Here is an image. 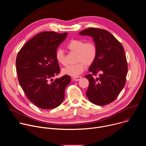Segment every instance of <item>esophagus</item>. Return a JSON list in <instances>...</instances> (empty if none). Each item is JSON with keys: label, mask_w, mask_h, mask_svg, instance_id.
I'll return each instance as SVG.
<instances>
[{"label": "esophagus", "mask_w": 146, "mask_h": 146, "mask_svg": "<svg viewBox=\"0 0 146 146\" xmlns=\"http://www.w3.org/2000/svg\"><path fill=\"white\" fill-rule=\"evenodd\" d=\"M81 78V76H77V77H73V78H72V80H73V81H79Z\"/></svg>", "instance_id": "34e87169"}]
</instances>
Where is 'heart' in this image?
Wrapping results in <instances>:
<instances>
[{"instance_id": "heart-1", "label": "heart", "mask_w": 146, "mask_h": 146, "mask_svg": "<svg viewBox=\"0 0 146 146\" xmlns=\"http://www.w3.org/2000/svg\"><path fill=\"white\" fill-rule=\"evenodd\" d=\"M67 48L72 52L77 54L75 65H69L62 69V73L72 77H77L85 69V65H92L97 55V49L92 42H86L84 40L74 39L71 40L66 46ZM55 58L59 64H66L65 54L61 49H58L55 52Z\"/></svg>"}]
</instances>
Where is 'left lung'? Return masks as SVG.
Instances as JSON below:
<instances>
[{"label": "left lung", "mask_w": 146, "mask_h": 146, "mask_svg": "<svg viewBox=\"0 0 146 146\" xmlns=\"http://www.w3.org/2000/svg\"><path fill=\"white\" fill-rule=\"evenodd\" d=\"M79 34L91 36L97 49L95 60L89 68L92 74L85 76L90 82L87 96L96 105H106L117 98L125 84L128 65L123 48L106 30L90 28ZM96 74L98 77L95 78L93 75Z\"/></svg>", "instance_id": "left-lung-1"}]
</instances>
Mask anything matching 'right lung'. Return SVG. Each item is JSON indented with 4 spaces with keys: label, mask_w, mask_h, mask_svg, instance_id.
Instances as JSON below:
<instances>
[{
    "label": "right lung",
    "mask_w": 146,
    "mask_h": 146,
    "mask_svg": "<svg viewBox=\"0 0 146 146\" xmlns=\"http://www.w3.org/2000/svg\"><path fill=\"white\" fill-rule=\"evenodd\" d=\"M67 35L68 33L41 32L30 39L18 53L16 68L19 84L28 99L41 109L59 106L70 82L68 75L54 81L52 78L60 70L55 52Z\"/></svg>",
    "instance_id": "add662e5"
}]
</instances>
